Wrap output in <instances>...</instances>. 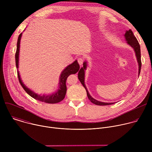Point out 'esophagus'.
I'll use <instances>...</instances> for the list:
<instances>
[{
  "label": "esophagus",
  "mask_w": 152,
  "mask_h": 152,
  "mask_svg": "<svg viewBox=\"0 0 152 152\" xmlns=\"http://www.w3.org/2000/svg\"><path fill=\"white\" fill-rule=\"evenodd\" d=\"M83 59L82 58H79L77 59V62L79 63V64L80 65V66H82V65L83 64Z\"/></svg>",
  "instance_id": "34e87169"
}]
</instances>
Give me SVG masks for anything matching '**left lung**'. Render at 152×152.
Masks as SVG:
<instances>
[{"label":"left lung","instance_id":"obj_1","mask_svg":"<svg viewBox=\"0 0 152 152\" xmlns=\"http://www.w3.org/2000/svg\"><path fill=\"white\" fill-rule=\"evenodd\" d=\"M124 37L126 41V42L127 44L131 46L135 51V55L137 59V62L138 63V75H140V72H141V50H140V46L139 42L136 38V37L134 36L133 32L131 31V29H129L128 31H126V33L124 34ZM86 67H87V62L85 61L83 63V67L80 69L78 73V79L83 86V87L85 88L86 94H87V96L89 99V100L94 104L96 105H100V106H104V105H110L115 103H105V102H102L98 101L94 98H93L90 94L88 93V91L87 90V88H86V86L85 85V70L86 69Z\"/></svg>","mask_w":152,"mask_h":152}]
</instances>
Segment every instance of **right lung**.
<instances>
[{
  "mask_svg": "<svg viewBox=\"0 0 152 152\" xmlns=\"http://www.w3.org/2000/svg\"><path fill=\"white\" fill-rule=\"evenodd\" d=\"M21 35H22V33H21L18 38L17 40V50L16 53L15 55V64L16 67L17 69V75L18 80L20 82V83L21 84V86L25 90V91L32 97L34 99L41 101L42 102H45L48 103H56L58 102H60L62 101L65 96H66V94L67 92V86H66V80L67 77L72 74L76 73L80 68L79 65L77 61V60L75 61L72 64H70L66 69H65L61 73L60 76H59V86L58 89L55 91V93L51 94H38L35 93H34L33 91L31 90L29 88H27V86L23 83L22 80L21 79L20 73L18 70V60H19V52H20V39Z\"/></svg>",
  "mask_w": 152,
  "mask_h": 152,
  "instance_id": "add662e5",
  "label": "right lung"
}]
</instances>
